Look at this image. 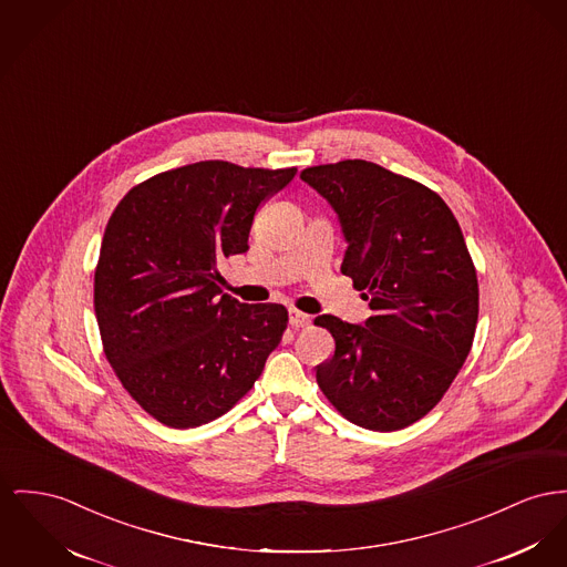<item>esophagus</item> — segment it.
I'll list each match as a JSON object with an SVG mask.
<instances>
[{
    "label": "esophagus",
    "mask_w": 567,
    "mask_h": 567,
    "mask_svg": "<svg viewBox=\"0 0 567 567\" xmlns=\"http://www.w3.org/2000/svg\"><path fill=\"white\" fill-rule=\"evenodd\" d=\"M288 318H290V327H295V329H302V327H307L311 322V318L307 313L299 311V309H290Z\"/></svg>",
    "instance_id": "obj_1"
}]
</instances>
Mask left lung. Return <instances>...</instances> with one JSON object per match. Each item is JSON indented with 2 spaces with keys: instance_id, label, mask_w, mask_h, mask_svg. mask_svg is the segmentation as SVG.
I'll list each match as a JSON object with an SVG mask.
<instances>
[{
  "instance_id": "1",
  "label": "left lung",
  "mask_w": 567,
  "mask_h": 567,
  "mask_svg": "<svg viewBox=\"0 0 567 567\" xmlns=\"http://www.w3.org/2000/svg\"><path fill=\"white\" fill-rule=\"evenodd\" d=\"M301 178L336 208L341 272L372 309L363 327L313 320L336 340L318 386L350 423L402 430L441 402L473 346L480 286L462 229L439 193L370 161L307 167Z\"/></svg>"
}]
</instances>
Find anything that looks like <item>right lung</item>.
Listing matches in <instances>:
<instances>
[{
  "mask_svg": "<svg viewBox=\"0 0 567 567\" xmlns=\"http://www.w3.org/2000/svg\"><path fill=\"white\" fill-rule=\"evenodd\" d=\"M295 174L199 161L135 185L115 206L94 270L103 352L163 425L226 415L281 341L288 309L224 295L217 266L249 249L258 208Z\"/></svg>",
  "mask_w": 567,
  "mask_h": 567,
  "instance_id": "add662e5",
  "label": "right lung"
}]
</instances>
